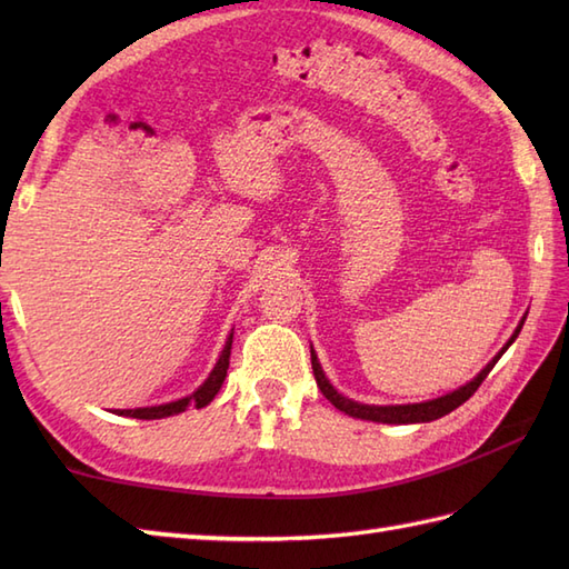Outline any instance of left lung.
<instances>
[{
  "label": "left lung",
  "mask_w": 569,
  "mask_h": 569,
  "mask_svg": "<svg viewBox=\"0 0 569 569\" xmlns=\"http://www.w3.org/2000/svg\"><path fill=\"white\" fill-rule=\"evenodd\" d=\"M526 316H528V312H526ZM526 316L521 318V322H518V328H516L513 335L509 337V342H506V345L499 349V355L493 357V359L489 361V365L477 373L475 379L467 381L465 386H459V389H455V391H450V393L432 398V401L401 403V406H371V403L352 401V398H347V396H342L340 391H337L335 386L330 383V379L325 377V371H322V367H320V359H318V355H316V349L310 347L312 373H316V381H318V386H320L322 396L328 398V401H330L337 410H342V413H347V416L361 418V420H371V422H389V426H408V422H430V420H438V418H442V416H447V413H452L455 408L462 406V403L467 401V398L479 389L481 381L487 379V373H489V371L493 369V365H497V361L501 359V355L516 342V337H518V332H521L523 322H526Z\"/></svg>",
  "instance_id": "obj_1"
}]
</instances>
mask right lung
I'll list each match as a JSON object with an SVG mask.
<instances>
[{"mask_svg": "<svg viewBox=\"0 0 569 569\" xmlns=\"http://www.w3.org/2000/svg\"><path fill=\"white\" fill-rule=\"evenodd\" d=\"M232 337L234 332H229L227 342L222 347L220 357H217L212 371L208 373V379H204L196 391L190 396L178 398V401L171 403H161V406H147V408H124V410H114L117 416H124V418H139V420H156V418H168V416H178L188 410L190 406L196 408H204L208 406L212 398L217 396V391L222 389L224 377H227V369H229V352H232Z\"/></svg>", "mask_w": 569, "mask_h": 569, "instance_id": "obj_1", "label": "right lung"}]
</instances>
